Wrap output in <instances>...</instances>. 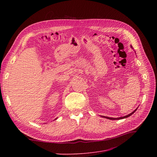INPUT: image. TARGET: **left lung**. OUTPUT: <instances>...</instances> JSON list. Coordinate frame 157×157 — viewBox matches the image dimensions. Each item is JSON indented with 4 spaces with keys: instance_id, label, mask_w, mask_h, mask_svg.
Here are the masks:
<instances>
[{
    "instance_id": "obj_1",
    "label": "left lung",
    "mask_w": 157,
    "mask_h": 157,
    "mask_svg": "<svg viewBox=\"0 0 157 157\" xmlns=\"http://www.w3.org/2000/svg\"><path fill=\"white\" fill-rule=\"evenodd\" d=\"M131 47L132 48V46H131ZM137 109H137H136L132 113H131L130 114H128V115H127V116H125V117H119V118H110V117H104V118H107V119H109V120H121V119H123V118H128V117H129L130 116H131L132 114H134V113H135V111H136Z\"/></svg>"
}]
</instances>
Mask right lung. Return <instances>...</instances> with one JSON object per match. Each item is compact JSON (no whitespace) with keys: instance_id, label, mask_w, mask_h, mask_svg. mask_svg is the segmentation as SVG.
<instances>
[{"instance_id":"right-lung-1","label":"right lung","mask_w":157,"mask_h":157,"mask_svg":"<svg viewBox=\"0 0 157 157\" xmlns=\"http://www.w3.org/2000/svg\"><path fill=\"white\" fill-rule=\"evenodd\" d=\"M56 119H55V120H56Z\"/></svg>"}]
</instances>
